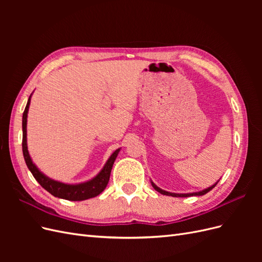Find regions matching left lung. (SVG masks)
<instances>
[{
	"instance_id": "1",
	"label": "left lung",
	"mask_w": 262,
	"mask_h": 262,
	"mask_svg": "<svg viewBox=\"0 0 262 262\" xmlns=\"http://www.w3.org/2000/svg\"><path fill=\"white\" fill-rule=\"evenodd\" d=\"M221 179V178H220ZM220 179L215 182V184H213L212 186H210V187H208L207 189H203V190H201V191H196V192H189V193H175V192H169V191H166V190H163V189H161L160 187H157L154 182L150 180V184H152V186H153V188L156 190V191H158L160 193H162V194H164V195H170V196H180V198H182V196H185V198H187V196H193V195H204L205 193H208L209 191H211V190L215 187L216 185H217V182L220 181Z\"/></svg>"
}]
</instances>
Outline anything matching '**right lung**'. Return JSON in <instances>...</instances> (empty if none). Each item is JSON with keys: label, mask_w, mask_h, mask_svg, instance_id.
I'll list each match as a JSON object with an SVG mask.
<instances>
[{"label": "right lung", "mask_w": 262, "mask_h": 262, "mask_svg": "<svg viewBox=\"0 0 262 262\" xmlns=\"http://www.w3.org/2000/svg\"><path fill=\"white\" fill-rule=\"evenodd\" d=\"M34 93V92H33ZM28 98L27 105L25 110H24L23 114V155L25 158V162L28 169L30 172L33 173L35 179L40 184V186L46 189L47 191L51 193L52 195L60 198V199L70 200V201H83L91 199V198L97 196L100 194L104 190L106 189L108 181L110 178V172H112L114 163L116 158L120 152V148L116 149L115 152L110 155L108 161L104 165V167L97 173L96 176L92 178L89 181L81 182V184H66V182H62L59 180H54L39 169L36 164L33 162L30 157V154L28 152V146H27V115L29 110L30 105V99L31 95Z\"/></svg>", "instance_id": "right-lung-1"}]
</instances>
